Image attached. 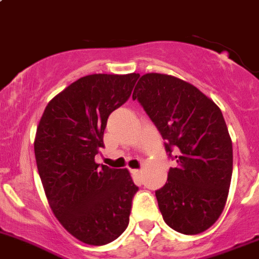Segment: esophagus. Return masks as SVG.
Wrapping results in <instances>:
<instances>
[{"instance_id": "esophagus-1", "label": "esophagus", "mask_w": 259, "mask_h": 259, "mask_svg": "<svg viewBox=\"0 0 259 259\" xmlns=\"http://www.w3.org/2000/svg\"><path fill=\"white\" fill-rule=\"evenodd\" d=\"M131 172H132V175L135 176L136 178H138V180H140L141 175H142V172H141V169H132V170H131Z\"/></svg>"}]
</instances>
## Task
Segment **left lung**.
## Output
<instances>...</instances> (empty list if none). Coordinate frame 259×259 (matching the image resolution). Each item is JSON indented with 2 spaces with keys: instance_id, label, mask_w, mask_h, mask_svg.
<instances>
[{
  "instance_id": "obj_1",
  "label": "left lung",
  "mask_w": 259,
  "mask_h": 259,
  "mask_svg": "<svg viewBox=\"0 0 259 259\" xmlns=\"http://www.w3.org/2000/svg\"><path fill=\"white\" fill-rule=\"evenodd\" d=\"M164 140L170 167L156 197L164 222L183 234L208 229L225 208L233 149L218 106L193 84L161 73L143 74L132 95Z\"/></svg>"
}]
</instances>
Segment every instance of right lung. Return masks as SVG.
Masks as SVG:
<instances>
[{"label":"right lung","instance_id":"right-lung-1","mask_svg":"<svg viewBox=\"0 0 259 259\" xmlns=\"http://www.w3.org/2000/svg\"><path fill=\"white\" fill-rule=\"evenodd\" d=\"M140 74H90L50 101L34 138L39 178L53 213L91 246L118 238L137 186L128 170L97 164L110 114L130 98Z\"/></svg>","mask_w":259,"mask_h":259}]
</instances>
